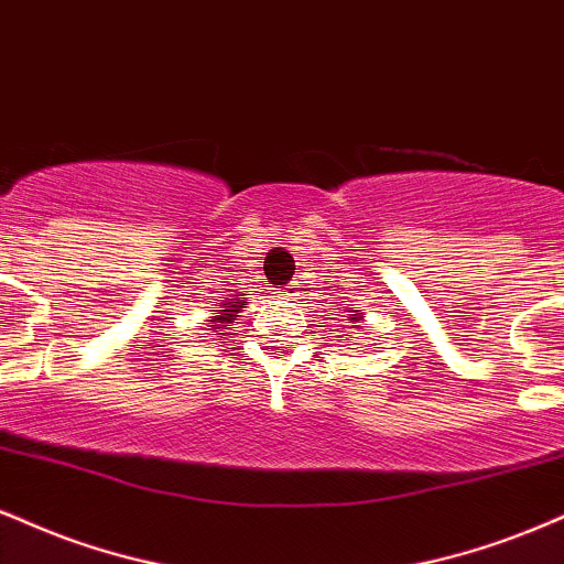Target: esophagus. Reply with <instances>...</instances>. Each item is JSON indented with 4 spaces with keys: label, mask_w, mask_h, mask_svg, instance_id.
<instances>
[{
    "label": "esophagus",
    "mask_w": 564,
    "mask_h": 564,
    "mask_svg": "<svg viewBox=\"0 0 564 564\" xmlns=\"http://www.w3.org/2000/svg\"><path fill=\"white\" fill-rule=\"evenodd\" d=\"M291 294H294V286H286V289L278 291V296H291Z\"/></svg>",
    "instance_id": "esophagus-1"
}]
</instances>
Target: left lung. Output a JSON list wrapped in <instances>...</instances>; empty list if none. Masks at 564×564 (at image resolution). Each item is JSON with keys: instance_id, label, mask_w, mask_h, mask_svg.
I'll list each match as a JSON object with an SVG mask.
<instances>
[{"instance_id": "obj_1", "label": "left lung", "mask_w": 564, "mask_h": 564, "mask_svg": "<svg viewBox=\"0 0 564 564\" xmlns=\"http://www.w3.org/2000/svg\"><path fill=\"white\" fill-rule=\"evenodd\" d=\"M349 312H355V315H351V317H349V321H351V323H357V317H362V312H359V310H349Z\"/></svg>"}]
</instances>
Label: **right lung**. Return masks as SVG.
<instances>
[{
  "label": "right lung",
  "mask_w": 564,
  "mask_h": 564,
  "mask_svg": "<svg viewBox=\"0 0 564 564\" xmlns=\"http://www.w3.org/2000/svg\"><path fill=\"white\" fill-rule=\"evenodd\" d=\"M241 304H243V296L239 294V300H236V302H226V304H223V310H213L215 317L209 321V323H213V325H209V330H215V334H217V328H226V323H234L236 312L241 310ZM215 322L218 323L217 326L214 325Z\"/></svg>",
  "instance_id": "1"
}]
</instances>
